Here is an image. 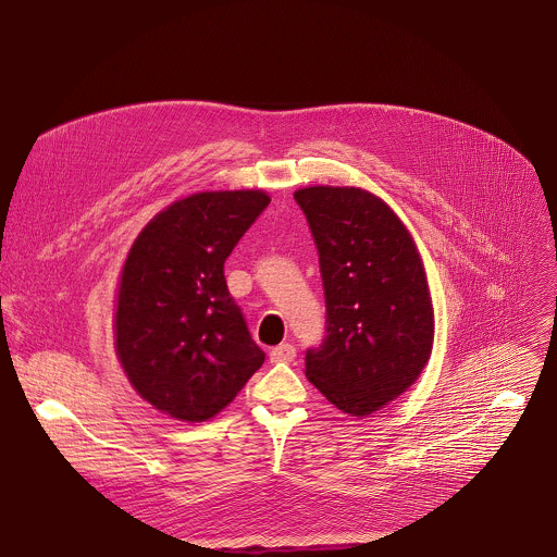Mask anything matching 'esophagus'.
Wrapping results in <instances>:
<instances>
[{
    "mask_svg": "<svg viewBox=\"0 0 557 557\" xmlns=\"http://www.w3.org/2000/svg\"><path fill=\"white\" fill-rule=\"evenodd\" d=\"M297 357V350L293 344H280L277 348L271 350V361L273 363H288Z\"/></svg>",
    "mask_w": 557,
    "mask_h": 557,
    "instance_id": "1",
    "label": "esophagus"
}]
</instances>
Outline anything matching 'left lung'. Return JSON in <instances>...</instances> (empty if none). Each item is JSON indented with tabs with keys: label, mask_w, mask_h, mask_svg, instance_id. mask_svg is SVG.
Instances as JSON below:
<instances>
[{
	"label": "left lung",
	"mask_w": 557,
	"mask_h": 557,
	"mask_svg": "<svg viewBox=\"0 0 557 557\" xmlns=\"http://www.w3.org/2000/svg\"><path fill=\"white\" fill-rule=\"evenodd\" d=\"M320 253L326 335L306 350V376L346 414L366 417L425 368L434 312L410 233L376 196L355 187L295 191Z\"/></svg>",
	"instance_id": "8db88e82"
}]
</instances>
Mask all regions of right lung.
Wrapping results in <instances>:
<instances>
[{
  "instance_id": "obj_1",
  "label": "right lung",
  "mask_w": 557,
  "mask_h": 557,
  "mask_svg": "<svg viewBox=\"0 0 557 557\" xmlns=\"http://www.w3.org/2000/svg\"><path fill=\"white\" fill-rule=\"evenodd\" d=\"M269 202L262 191L196 194L136 237L121 275L116 355L156 410L207 421L264 363L224 262Z\"/></svg>"
}]
</instances>
